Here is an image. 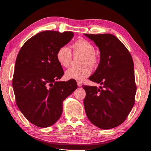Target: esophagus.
Returning a JSON list of instances; mask_svg holds the SVG:
<instances>
[{"instance_id": "obj_1", "label": "esophagus", "mask_w": 151, "mask_h": 151, "mask_svg": "<svg viewBox=\"0 0 151 151\" xmlns=\"http://www.w3.org/2000/svg\"><path fill=\"white\" fill-rule=\"evenodd\" d=\"M77 85H78V87H81V85H82V84L80 81H77Z\"/></svg>"}]
</instances>
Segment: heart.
Masks as SVG:
<instances>
[{
    "label": "heart",
    "mask_w": 151,
    "mask_h": 151,
    "mask_svg": "<svg viewBox=\"0 0 151 151\" xmlns=\"http://www.w3.org/2000/svg\"><path fill=\"white\" fill-rule=\"evenodd\" d=\"M73 54L75 55L83 54L82 64H88L91 66H96L99 63V58L96 52L94 45L85 38H80L72 45ZM56 58L58 61L63 67L68 68L71 63L73 55L68 47L64 45L58 49ZM91 74V70L85 65L80 68L71 67L66 70L65 77L68 80H75L78 81H83Z\"/></svg>",
    "instance_id": "b5f03b06"
}]
</instances>
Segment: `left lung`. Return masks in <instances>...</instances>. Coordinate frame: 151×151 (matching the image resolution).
<instances>
[{"label":"left lung","mask_w":151,"mask_h":151,"mask_svg":"<svg viewBox=\"0 0 151 151\" xmlns=\"http://www.w3.org/2000/svg\"><path fill=\"white\" fill-rule=\"evenodd\" d=\"M99 47L101 60L89 80L102 86L82 85L88 119L96 127L110 129L127 119L135 104L134 64L127 47L111 34H84Z\"/></svg>","instance_id":"8db88e82"}]
</instances>
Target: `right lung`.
Masks as SVG:
<instances>
[{"mask_svg": "<svg viewBox=\"0 0 151 151\" xmlns=\"http://www.w3.org/2000/svg\"><path fill=\"white\" fill-rule=\"evenodd\" d=\"M73 36L72 32H42L26 42L17 56L12 78L16 104L38 127L53 125L62 114L63 102L78 87L75 80L56 81L64 73L57 52Z\"/></svg>", "mask_w": 151, "mask_h": 151, "instance_id": "right-lung-1", "label": "right lung"}]
</instances>
